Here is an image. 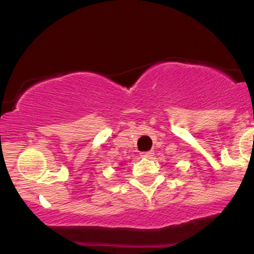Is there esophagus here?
Here are the masks:
<instances>
[{"label": "esophagus", "mask_w": 254, "mask_h": 254, "mask_svg": "<svg viewBox=\"0 0 254 254\" xmlns=\"http://www.w3.org/2000/svg\"><path fill=\"white\" fill-rule=\"evenodd\" d=\"M153 151H143V153H141V157H145V159H150L151 156H153Z\"/></svg>", "instance_id": "esophagus-1"}]
</instances>
